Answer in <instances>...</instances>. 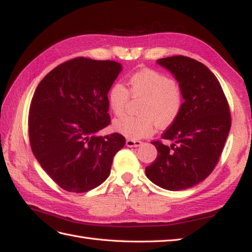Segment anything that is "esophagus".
<instances>
[{"instance_id": "esophagus-1", "label": "esophagus", "mask_w": 252, "mask_h": 252, "mask_svg": "<svg viewBox=\"0 0 252 252\" xmlns=\"http://www.w3.org/2000/svg\"><path fill=\"white\" fill-rule=\"evenodd\" d=\"M142 145V141L139 140H132V139H127L126 140V146L127 147H139Z\"/></svg>"}]
</instances>
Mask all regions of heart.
I'll list each match as a JSON object with an SVG mask.
<instances>
[{
  "mask_svg": "<svg viewBox=\"0 0 252 252\" xmlns=\"http://www.w3.org/2000/svg\"><path fill=\"white\" fill-rule=\"evenodd\" d=\"M129 92L134 97H144L140 116H122L114 121L117 132L130 139L150 136L156 125L163 128L177 120L182 108L181 89L168 75L156 70L144 69L128 80ZM129 92L121 83H114L107 92V101L115 115L124 113L129 99Z\"/></svg>",
  "mask_w": 252,
  "mask_h": 252,
  "instance_id": "obj_1",
  "label": "heart"
}]
</instances>
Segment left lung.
I'll return each instance as SVG.
<instances>
[{
	"mask_svg": "<svg viewBox=\"0 0 252 252\" xmlns=\"http://www.w3.org/2000/svg\"><path fill=\"white\" fill-rule=\"evenodd\" d=\"M173 75L184 102L179 116L153 141L158 156L146 168L151 182L180 191L202 182L214 170L228 137L231 118L220 82L206 65L184 56L157 60Z\"/></svg>",
	"mask_w": 252,
	"mask_h": 252,
	"instance_id": "obj_1",
	"label": "left lung"
}]
</instances>
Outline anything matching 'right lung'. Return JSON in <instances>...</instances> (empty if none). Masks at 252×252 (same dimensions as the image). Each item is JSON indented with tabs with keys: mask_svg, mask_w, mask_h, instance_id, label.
I'll return each mask as SVG.
<instances>
[{
	"mask_svg": "<svg viewBox=\"0 0 252 252\" xmlns=\"http://www.w3.org/2000/svg\"><path fill=\"white\" fill-rule=\"evenodd\" d=\"M122 70L115 61L81 57L61 63L38 84L28 116L31 147L65 191L84 193L102 184L125 146L117 132L97 135L110 125L107 92Z\"/></svg>",
	"mask_w": 252,
	"mask_h": 252,
	"instance_id": "right-lung-1",
	"label": "right lung"
}]
</instances>
